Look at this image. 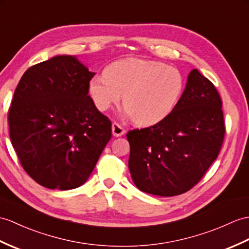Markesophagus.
I'll use <instances>...</instances> for the list:
<instances>
[{
  "label": "esophagus",
  "mask_w": 249,
  "mask_h": 249,
  "mask_svg": "<svg viewBox=\"0 0 249 249\" xmlns=\"http://www.w3.org/2000/svg\"><path fill=\"white\" fill-rule=\"evenodd\" d=\"M125 134V129L118 123H112V135L114 137H121Z\"/></svg>",
  "instance_id": "obj_1"
}]
</instances>
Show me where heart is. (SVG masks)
<instances>
[{"label": "heart", "instance_id": "1", "mask_svg": "<svg viewBox=\"0 0 249 249\" xmlns=\"http://www.w3.org/2000/svg\"><path fill=\"white\" fill-rule=\"evenodd\" d=\"M184 89V79L175 67L140 58L109 65L104 75L89 82V95L100 111L118 104L123 95L125 112L139 125H153L175 110Z\"/></svg>", "mask_w": 249, "mask_h": 249}]
</instances>
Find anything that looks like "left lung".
<instances>
[{"instance_id": "obj_1", "label": "left lung", "mask_w": 249, "mask_h": 249, "mask_svg": "<svg viewBox=\"0 0 249 249\" xmlns=\"http://www.w3.org/2000/svg\"><path fill=\"white\" fill-rule=\"evenodd\" d=\"M224 136L221 97L210 80L194 69L169 117L127 132L132 181L153 195L167 197L187 192L217 158Z\"/></svg>"}]
</instances>
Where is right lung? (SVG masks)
<instances>
[{
  "instance_id": "right-lung-1",
  "label": "right lung",
  "mask_w": 249,
  "mask_h": 249,
  "mask_svg": "<svg viewBox=\"0 0 249 249\" xmlns=\"http://www.w3.org/2000/svg\"><path fill=\"white\" fill-rule=\"evenodd\" d=\"M94 75L76 56L58 55L28 69L17 86L10 141L23 169L42 187L82 186L110 140V120L88 95Z\"/></svg>"
}]
</instances>
